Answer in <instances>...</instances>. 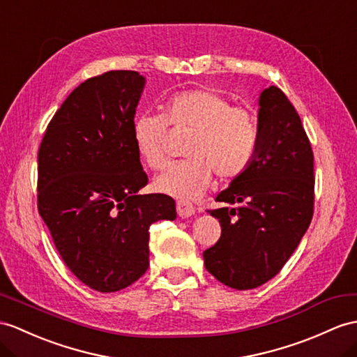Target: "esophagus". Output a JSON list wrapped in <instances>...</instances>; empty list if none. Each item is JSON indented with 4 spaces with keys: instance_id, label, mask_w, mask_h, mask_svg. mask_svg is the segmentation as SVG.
<instances>
[{
    "instance_id": "esophagus-1",
    "label": "esophagus",
    "mask_w": 357,
    "mask_h": 357,
    "mask_svg": "<svg viewBox=\"0 0 357 357\" xmlns=\"http://www.w3.org/2000/svg\"><path fill=\"white\" fill-rule=\"evenodd\" d=\"M177 213L181 216V218H189V216H192L195 213V207L189 202H185V199H178Z\"/></svg>"
}]
</instances>
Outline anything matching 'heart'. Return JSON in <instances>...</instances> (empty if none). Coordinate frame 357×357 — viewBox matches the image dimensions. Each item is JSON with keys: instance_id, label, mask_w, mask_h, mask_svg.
I'll use <instances>...</instances> for the list:
<instances>
[{"instance_id": "b5f03b06", "label": "heart", "mask_w": 357, "mask_h": 357, "mask_svg": "<svg viewBox=\"0 0 357 357\" xmlns=\"http://www.w3.org/2000/svg\"><path fill=\"white\" fill-rule=\"evenodd\" d=\"M172 132L192 133L188 160L174 163L154 178V189L180 199H194L211 186L213 174L222 181L241 177L253 163L259 146V124L253 112L231 106L213 89H190L171 95L162 115L142 113L132 126L136 151L151 169L168 162Z\"/></svg>"}]
</instances>
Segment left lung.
Returning <instances> with one entry per match:
<instances>
[{"label":"left lung","mask_w":357,"mask_h":357,"mask_svg":"<svg viewBox=\"0 0 357 357\" xmlns=\"http://www.w3.org/2000/svg\"><path fill=\"white\" fill-rule=\"evenodd\" d=\"M259 146L253 163L207 211L221 238L204 266L216 280L245 291L271 280L298 247L314 215V153L288 97L269 86L259 98Z\"/></svg>","instance_id":"obj_1"}]
</instances>
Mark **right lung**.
<instances>
[{"label":"right lung","instance_id":"1","mask_svg":"<svg viewBox=\"0 0 357 357\" xmlns=\"http://www.w3.org/2000/svg\"><path fill=\"white\" fill-rule=\"evenodd\" d=\"M145 78L109 71L75 88L38 153V211L65 265L100 292L124 289L150 265V225L176 220V202L149 183L132 136Z\"/></svg>","mask_w":357,"mask_h":357}]
</instances>
